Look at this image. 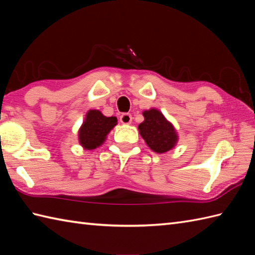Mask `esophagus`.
<instances>
[{"instance_id": "34e87169", "label": "esophagus", "mask_w": 255, "mask_h": 255, "mask_svg": "<svg viewBox=\"0 0 255 255\" xmlns=\"http://www.w3.org/2000/svg\"><path fill=\"white\" fill-rule=\"evenodd\" d=\"M120 122L123 124H129L132 122V116L129 113H123L120 117Z\"/></svg>"}]
</instances>
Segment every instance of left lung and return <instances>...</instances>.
Instances as JSON below:
<instances>
[{
  "label": "left lung",
  "mask_w": 255,
  "mask_h": 255,
  "mask_svg": "<svg viewBox=\"0 0 255 255\" xmlns=\"http://www.w3.org/2000/svg\"><path fill=\"white\" fill-rule=\"evenodd\" d=\"M144 121L138 126L140 136L149 148L157 154L174 148L179 140V135L173 124L167 120L162 112L156 108L143 111Z\"/></svg>",
  "instance_id": "8db88e82"
}]
</instances>
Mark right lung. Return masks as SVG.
<instances>
[{
  "label": "right lung",
  "mask_w": 255,
  "mask_h": 255,
  "mask_svg": "<svg viewBox=\"0 0 255 255\" xmlns=\"http://www.w3.org/2000/svg\"><path fill=\"white\" fill-rule=\"evenodd\" d=\"M117 124L116 117H106L96 109L89 110L78 129V143L84 149H96L105 143L107 135Z\"/></svg>",
  "instance_id": "right-lung-1"
}]
</instances>
